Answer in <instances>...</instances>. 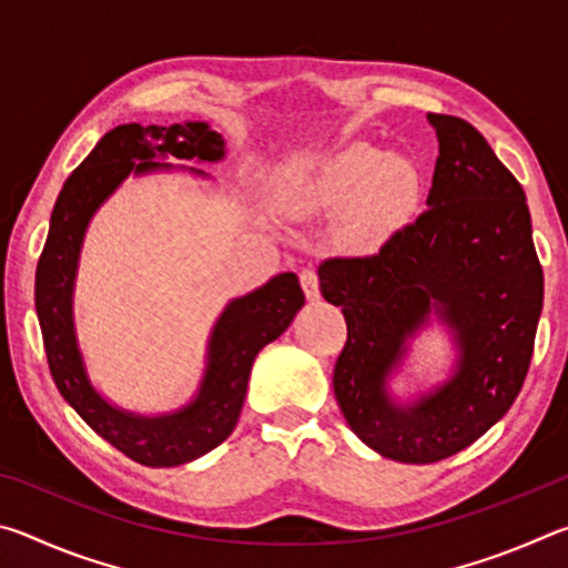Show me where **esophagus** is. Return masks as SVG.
I'll use <instances>...</instances> for the list:
<instances>
[{
	"label": "esophagus",
	"mask_w": 568,
	"mask_h": 568,
	"mask_svg": "<svg viewBox=\"0 0 568 568\" xmlns=\"http://www.w3.org/2000/svg\"><path fill=\"white\" fill-rule=\"evenodd\" d=\"M301 285L305 291V297L307 301H318L321 297V285H318V273L313 271V267H303L301 271Z\"/></svg>",
	"instance_id": "34e87169"
}]
</instances>
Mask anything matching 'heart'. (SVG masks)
I'll list each match as a JSON object with an SVG mask.
<instances>
[{"label":"heart","mask_w":568,"mask_h":568,"mask_svg":"<svg viewBox=\"0 0 568 568\" xmlns=\"http://www.w3.org/2000/svg\"><path fill=\"white\" fill-rule=\"evenodd\" d=\"M420 197V170L371 142H351L283 190L287 213H341V233L353 245L381 243L406 225L418 213Z\"/></svg>","instance_id":"obj_1"}]
</instances>
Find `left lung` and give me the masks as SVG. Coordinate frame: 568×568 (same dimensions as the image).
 <instances>
[{
  "mask_svg": "<svg viewBox=\"0 0 568 568\" xmlns=\"http://www.w3.org/2000/svg\"><path fill=\"white\" fill-rule=\"evenodd\" d=\"M438 138L426 213L371 257L318 267L348 343L335 400L365 446L400 464H434L506 416L531 363L544 305L524 187L474 124L428 112ZM434 320L457 355L436 387L400 402L389 388L417 333Z\"/></svg>",
  "mask_w": 568,
  "mask_h": 568,
  "instance_id": "obj_1",
  "label": "left lung"
}]
</instances>
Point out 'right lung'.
I'll use <instances>...</instances> for the list:
<instances>
[{
  "mask_svg": "<svg viewBox=\"0 0 568 568\" xmlns=\"http://www.w3.org/2000/svg\"><path fill=\"white\" fill-rule=\"evenodd\" d=\"M170 158L220 162L225 158V140L200 120L170 128L130 122L104 134L67 178L57 197L34 277V307L47 363L62 398L94 434L128 458L152 468L190 464L233 434L257 353L281 338L305 305L295 273H281L253 293L233 297L210 331L203 378L185 406L148 416L120 408L102 396L88 373L74 325V283L82 243L94 213L130 175L145 178L178 170L192 178H210L197 168L160 162Z\"/></svg>",
  "mask_w": 568,
  "mask_h": 568,
  "instance_id": "1",
  "label": "right lung"
}]
</instances>
